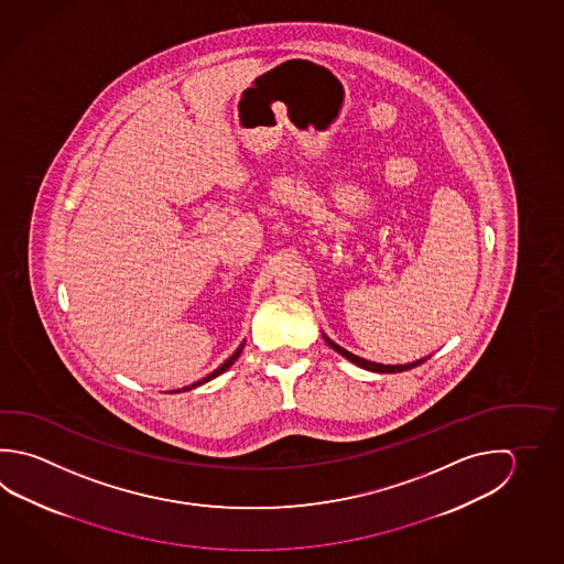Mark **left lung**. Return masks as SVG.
<instances>
[{
	"label": "left lung",
	"instance_id": "8db88e82",
	"mask_svg": "<svg viewBox=\"0 0 564 564\" xmlns=\"http://www.w3.org/2000/svg\"><path fill=\"white\" fill-rule=\"evenodd\" d=\"M322 338L324 341L328 344L329 348L336 349L341 358L348 359L351 364H356L358 368L368 369V371H376V373H398V371H408V369L417 368L421 366L425 359H430V356H425V358L415 359V361H410V364H398V366H383V364H378V361H369V359L359 358L356 354H351L346 348H341L338 346L334 339H329L324 332H322Z\"/></svg>",
	"mask_w": 564,
	"mask_h": 564
}]
</instances>
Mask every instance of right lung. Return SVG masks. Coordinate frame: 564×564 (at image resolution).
<instances>
[{
    "label": "right lung",
    "mask_w": 564,
    "mask_h": 564,
    "mask_svg": "<svg viewBox=\"0 0 564 564\" xmlns=\"http://www.w3.org/2000/svg\"><path fill=\"white\" fill-rule=\"evenodd\" d=\"M242 348H245V341L236 348L235 354L230 356V358L226 359L225 364L223 366H218V368L213 371V373H208L206 378L198 379L196 383H191V386H186V388H181V390H173L171 393H181V391H188V390H195V388H198V386H203V383H206V381H210V379L218 378L220 373H225L226 369L230 368L232 364H235L236 359L240 358V354H242Z\"/></svg>",
    "instance_id": "add662e5"
}]
</instances>
